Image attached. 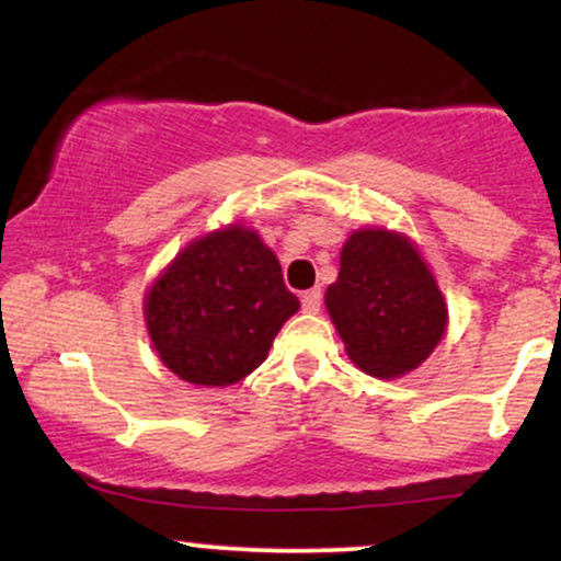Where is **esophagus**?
I'll return each instance as SVG.
<instances>
[{
  "label": "esophagus",
  "mask_w": 561,
  "mask_h": 561,
  "mask_svg": "<svg viewBox=\"0 0 561 561\" xmlns=\"http://www.w3.org/2000/svg\"><path fill=\"white\" fill-rule=\"evenodd\" d=\"M322 307V291L320 288H312V291H304L301 294V309L307 314H317Z\"/></svg>",
  "instance_id": "obj_1"
}]
</instances>
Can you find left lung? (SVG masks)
<instances>
[{"label": "left lung", "mask_w": 561, "mask_h": 561, "mask_svg": "<svg viewBox=\"0 0 561 561\" xmlns=\"http://www.w3.org/2000/svg\"><path fill=\"white\" fill-rule=\"evenodd\" d=\"M324 307L351 362L382 379L416 369L447 330L445 299L416 244L385 228L351 233Z\"/></svg>", "instance_id": "left-lung-1"}]
</instances>
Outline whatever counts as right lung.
Returning <instances> with one entry per match:
<instances>
[{"instance_id": "right-lung-1", "label": "right lung", "mask_w": 561, "mask_h": 561, "mask_svg": "<svg viewBox=\"0 0 561 561\" xmlns=\"http://www.w3.org/2000/svg\"><path fill=\"white\" fill-rule=\"evenodd\" d=\"M296 309L278 257L244 226L192 241L145 294L158 358L203 387L233 385L257 369Z\"/></svg>"}]
</instances>
